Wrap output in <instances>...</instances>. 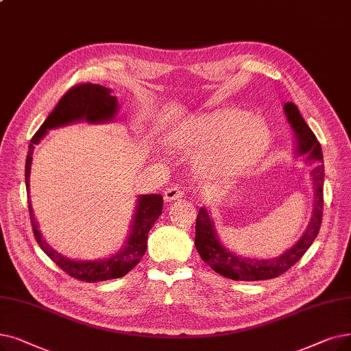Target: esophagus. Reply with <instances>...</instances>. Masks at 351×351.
Returning <instances> with one entry per match:
<instances>
[{
	"mask_svg": "<svg viewBox=\"0 0 351 351\" xmlns=\"http://www.w3.org/2000/svg\"><path fill=\"white\" fill-rule=\"evenodd\" d=\"M182 195H184V191H182L179 186H169L163 192V197L166 202L176 201L179 197H182Z\"/></svg>",
	"mask_w": 351,
	"mask_h": 351,
	"instance_id": "esophagus-1",
	"label": "esophagus"
}]
</instances>
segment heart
I'll list each match as a JSON object with an SVG mask.
<instances>
[{"mask_svg":"<svg viewBox=\"0 0 351 351\" xmlns=\"http://www.w3.org/2000/svg\"><path fill=\"white\" fill-rule=\"evenodd\" d=\"M271 141V129L263 117L226 108L191 119L167 138V145L179 154H195L217 146L205 162L206 171L237 178L263 160Z\"/></svg>","mask_w":351,"mask_h":351,"instance_id":"heart-1","label":"heart"}]
</instances>
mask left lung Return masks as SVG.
Wrapping results in <instances>:
<instances>
[{
  "instance_id": "left-lung-1",
  "label": "left lung",
  "mask_w": 351,
  "mask_h": 351,
  "mask_svg": "<svg viewBox=\"0 0 351 351\" xmlns=\"http://www.w3.org/2000/svg\"><path fill=\"white\" fill-rule=\"evenodd\" d=\"M284 113L294 132L297 156L306 155V160L314 163L310 173L314 189V205L310 222L300 239L284 254L274 258H251L235 254L221 242L212 213L202 206L197 212L195 226V247L202 260L222 277L235 281H258L276 278L291 268L311 247L318 235L323 217V185L324 163L323 152L315 134L302 119L297 106L291 101L284 104Z\"/></svg>"
}]
</instances>
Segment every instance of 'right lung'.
<instances>
[{
    "mask_svg": "<svg viewBox=\"0 0 351 351\" xmlns=\"http://www.w3.org/2000/svg\"><path fill=\"white\" fill-rule=\"evenodd\" d=\"M119 112V101L116 96H112V90L100 84H77L71 87L67 93L60 99L54 110L44 120L38 132L33 136L28 146V155L25 159V188L29 197V172H32L33 154L36 145H38L47 134L49 130L62 128L66 125L87 121L90 125L106 123L112 121ZM163 197L159 193L139 195L136 199L133 219L129 228V234L123 247L114 254L93 261L70 260L50 247L38 230L32 201H28L29 219H32L33 232L40 248L47 254L51 260L69 276L75 280L86 282H97L120 278L133 269L142 260L147 248V234L150 228L155 225L162 213Z\"/></svg>",
    "mask_w": 351,
    "mask_h": 351,
    "instance_id": "add662e5",
    "label": "right lung"
}]
</instances>
